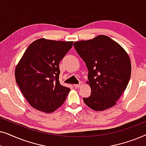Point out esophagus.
Wrapping results in <instances>:
<instances>
[{
  "label": "esophagus",
  "instance_id": "esophagus-1",
  "mask_svg": "<svg viewBox=\"0 0 146 146\" xmlns=\"http://www.w3.org/2000/svg\"><path fill=\"white\" fill-rule=\"evenodd\" d=\"M82 85H83L82 82H80L79 84H74V86L76 88H80Z\"/></svg>",
  "mask_w": 146,
  "mask_h": 146
}]
</instances>
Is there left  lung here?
<instances>
[{
	"mask_svg": "<svg viewBox=\"0 0 146 146\" xmlns=\"http://www.w3.org/2000/svg\"><path fill=\"white\" fill-rule=\"evenodd\" d=\"M88 70L91 95L83 100L89 108L103 111L116 104L128 84L131 61L124 49L110 38L99 35L74 43Z\"/></svg>",
	"mask_w": 146,
	"mask_h": 146,
	"instance_id": "obj_1",
	"label": "left lung"
}]
</instances>
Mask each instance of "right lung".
Wrapping results in <instances>:
<instances>
[{
  "label": "right lung",
  "mask_w": 146,
  "mask_h": 146,
  "mask_svg": "<svg viewBox=\"0 0 146 146\" xmlns=\"http://www.w3.org/2000/svg\"><path fill=\"white\" fill-rule=\"evenodd\" d=\"M73 42L40 38L29 46L15 68V79L24 97L38 110L52 113L70 91L60 84L59 63Z\"/></svg>",
  "instance_id": "1"
}]
</instances>
